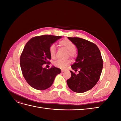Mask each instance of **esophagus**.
I'll list each match as a JSON object with an SVG mask.
<instances>
[{"mask_svg":"<svg viewBox=\"0 0 121 121\" xmlns=\"http://www.w3.org/2000/svg\"><path fill=\"white\" fill-rule=\"evenodd\" d=\"M65 71V70H64V69H61V72H64Z\"/></svg>","mask_w":121,"mask_h":121,"instance_id":"34e87169","label":"esophagus"}]
</instances>
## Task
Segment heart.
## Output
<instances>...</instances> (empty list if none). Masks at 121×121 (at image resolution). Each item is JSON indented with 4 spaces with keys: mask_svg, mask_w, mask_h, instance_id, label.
Masks as SVG:
<instances>
[{
    "mask_svg": "<svg viewBox=\"0 0 121 121\" xmlns=\"http://www.w3.org/2000/svg\"><path fill=\"white\" fill-rule=\"evenodd\" d=\"M58 46L60 47L64 48L68 50V56L71 57H74L76 56L77 52L75 49V45L70 40L68 39H64L61 40L58 42ZM49 52L50 56L52 58L56 57V47L54 45H51L49 47ZM71 63L69 60H57L54 62L53 65L55 67L60 68L61 69H64L66 68Z\"/></svg>",
    "mask_w": 121,
    "mask_h": 121,
    "instance_id": "obj_1",
    "label": "heart"
}]
</instances>
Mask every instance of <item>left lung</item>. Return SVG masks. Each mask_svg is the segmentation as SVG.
Returning a JSON list of instances; mask_svg holds the SVG:
<instances>
[{
	"instance_id": "left-lung-1",
	"label": "left lung",
	"mask_w": 121,
	"mask_h": 121,
	"mask_svg": "<svg viewBox=\"0 0 121 121\" xmlns=\"http://www.w3.org/2000/svg\"><path fill=\"white\" fill-rule=\"evenodd\" d=\"M78 49L76 62L71 67L78 74L71 71V77L67 81L69 89L83 93L92 89L99 79L103 60L98 47L94 43L78 37H68Z\"/></svg>"
}]
</instances>
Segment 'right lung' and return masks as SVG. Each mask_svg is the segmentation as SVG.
<instances>
[{"instance_id":"obj_1","label":"right lung","mask_w":121,"mask_h":121,"mask_svg":"<svg viewBox=\"0 0 121 121\" xmlns=\"http://www.w3.org/2000/svg\"><path fill=\"white\" fill-rule=\"evenodd\" d=\"M61 36L42 35L32 38L25 45L20 57V66L24 78L32 87L39 90L48 88L61 72L54 66L47 69L43 65L51 59L50 46Z\"/></svg>"}]
</instances>
